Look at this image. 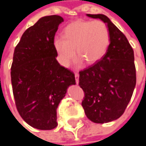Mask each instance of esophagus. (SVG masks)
<instances>
[{
	"label": "esophagus",
	"instance_id": "obj_1",
	"mask_svg": "<svg viewBox=\"0 0 146 146\" xmlns=\"http://www.w3.org/2000/svg\"><path fill=\"white\" fill-rule=\"evenodd\" d=\"M78 78H79V73H75V80H76V83H78Z\"/></svg>",
	"mask_w": 146,
	"mask_h": 146
}]
</instances>
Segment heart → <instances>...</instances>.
<instances>
[{"mask_svg":"<svg viewBox=\"0 0 146 146\" xmlns=\"http://www.w3.org/2000/svg\"><path fill=\"white\" fill-rule=\"evenodd\" d=\"M110 44V32L101 21H75L65 27L64 36H55L54 47L58 60L68 67L75 56H79L77 64L82 60L92 64L105 55Z\"/></svg>","mask_w":146,"mask_h":146,"instance_id":"1","label":"heart"}]
</instances>
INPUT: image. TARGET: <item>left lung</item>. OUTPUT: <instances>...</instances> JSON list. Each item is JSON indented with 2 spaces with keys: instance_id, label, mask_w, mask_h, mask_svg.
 <instances>
[{
  "instance_id": "left-lung-1",
  "label": "left lung",
  "mask_w": 146,
  "mask_h": 146,
  "mask_svg": "<svg viewBox=\"0 0 146 146\" xmlns=\"http://www.w3.org/2000/svg\"><path fill=\"white\" fill-rule=\"evenodd\" d=\"M88 16L106 23L110 32L107 53L98 62L79 72L84 92L82 106L95 123H107L124 113L136 83L134 51L125 35L104 15Z\"/></svg>"
}]
</instances>
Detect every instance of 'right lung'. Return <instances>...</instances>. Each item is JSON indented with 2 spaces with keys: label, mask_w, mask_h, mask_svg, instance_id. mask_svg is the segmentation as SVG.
<instances>
[{
  "label": "right lung",
  "mask_w": 146,
  "mask_h": 146,
  "mask_svg": "<svg viewBox=\"0 0 146 146\" xmlns=\"http://www.w3.org/2000/svg\"><path fill=\"white\" fill-rule=\"evenodd\" d=\"M63 21L56 15L40 18L24 32L14 51L11 77L15 107L27 124L39 130L57 126L58 106L76 83L74 73L56 59L54 39Z\"/></svg>",
  "instance_id": "obj_1"
}]
</instances>
